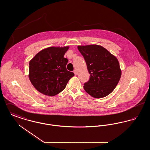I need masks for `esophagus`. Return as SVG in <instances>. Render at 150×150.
<instances>
[{
    "mask_svg": "<svg viewBox=\"0 0 150 150\" xmlns=\"http://www.w3.org/2000/svg\"><path fill=\"white\" fill-rule=\"evenodd\" d=\"M74 73L75 75H77V71H76V70H75L74 71Z\"/></svg>",
    "mask_w": 150,
    "mask_h": 150,
    "instance_id": "1",
    "label": "esophagus"
}]
</instances>
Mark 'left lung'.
<instances>
[{
  "label": "left lung",
  "instance_id": "8db88e82",
  "mask_svg": "<svg viewBox=\"0 0 150 150\" xmlns=\"http://www.w3.org/2000/svg\"><path fill=\"white\" fill-rule=\"evenodd\" d=\"M91 74L89 80L84 84L86 92L100 98L111 93L121 78V70L117 58L101 45H78Z\"/></svg>",
  "mask_w": 150,
  "mask_h": 150
}]
</instances>
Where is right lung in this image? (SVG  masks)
Here are the masks:
<instances>
[{"label":"right lung","instance_id":"right-lung-1","mask_svg":"<svg viewBox=\"0 0 150 150\" xmlns=\"http://www.w3.org/2000/svg\"><path fill=\"white\" fill-rule=\"evenodd\" d=\"M69 48V46L50 47L40 50L30 61L29 79L38 92L56 96L74 76L66 69L69 61L64 55Z\"/></svg>","mask_w":150,"mask_h":150}]
</instances>
